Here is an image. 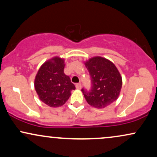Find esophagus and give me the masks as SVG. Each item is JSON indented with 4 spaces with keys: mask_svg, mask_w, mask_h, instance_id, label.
<instances>
[{
    "mask_svg": "<svg viewBox=\"0 0 157 157\" xmlns=\"http://www.w3.org/2000/svg\"><path fill=\"white\" fill-rule=\"evenodd\" d=\"M81 83H80V82H79V83H77L76 84V88L77 89H81Z\"/></svg>",
    "mask_w": 157,
    "mask_h": 157,
    "instance_id": "obj_1",
    "label": "esophagus"
}]
</instances>
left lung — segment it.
<instances>
[{
	"mask_svg": "<svg viewBox=\"0 0 157 157\" xmlns=\"http://www.w3.org/2000/svg\"><path fill=\"white\" fill-rule=\"evenodd\" d=\"M91 77V90L82 89L86 101L97 109H103L117 100L122 88V77L112 62L94 57L85 63Z\"/></svg>",
	"mask_w": 157,
	"mask_h": 157,
	"instance_id": "obj_1",
	"label": "left lung"
}]
</instances>
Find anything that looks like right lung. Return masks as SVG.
Instances as JSON below:
<instances>
[{"label":"right lung","instance_id":"1","mask_svg":"<svg viewBox=\"0 0 157 157\" xmlns=\"http://www.w3.org/2000/svg\"><path fill=\"white\" fill-rule=\"evenodd\" d=\"M64 60L55 57L40 66L35 80L40 100L52 108L64 105L75 86L64 74Z\"/></svg>","mask_w":157,"mask_h":157}]
</instances>
